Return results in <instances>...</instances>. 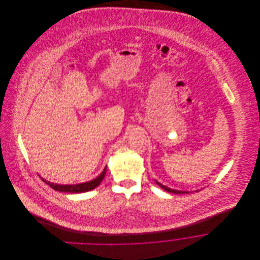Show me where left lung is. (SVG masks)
<instances>
[{
  "label": "left lung",
  "mask_w": 260,
  "mask_h": 260,
  "mask_svg": "<svg viewBox=\"0 0 260 260\" xmlns=\"http://www.w3.org/2000/svg\"><path fill=\"white\" fill-rule=\"evenodd\" d=\"M155 181H156V180H155ZM156 183H157L158 185L160 186L161 188H163L164 190H166V191H168V192H171V193H175V194H181V193H189V191H182V190H175V189H171V188H169V187H167V186L163 185V184L159 183L158 181H156Z\"/></svg>",
  "instance_id": "8db88e82"
}]
</instances>
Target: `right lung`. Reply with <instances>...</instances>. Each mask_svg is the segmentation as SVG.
<instances>
[{
  "instance_id": "obj_1",
  "label": "right lung",
  "mask_w": 260,
  "mask_h": 260,
  "mask_svg": "<svg viewBox=\"0 0 260 260\" xmlns=\"http://www.w3.org/2000/svg\"><path fill=\"white\" fill-rule=\"evenodd\" d=\"M107 171V166H105L104 170L102 171V173L96 177L95 179L88 181V182H84V183H79V184H72V185H63V184H56V183H52L44 178H42V180L47 184L50 186L51 188H53L56 191L59 192H68V193H82V192H87V191H91L93 189H95L97 186L100 185V183L102 182L103 178L105 177Z\"/></svg>"
}]
</instances>
